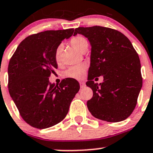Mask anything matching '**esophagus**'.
<instances>
[{
	"instance_id": "esophagus-1",
	"label": "esophagus",
	"mask_w": 153,
	"mask_h": 153,
	"mask_svg": "<svg viewBox=\"0 0 153 153\" xmlns=\"http://www.w3.org/2000/svg\"><path fill=\"white\" fill-rule=\"evenodd\" d=\"M79 85H80V88H85V86H86V85H85V83L84 82H79Z\"/></svg>"
}]
</instances>
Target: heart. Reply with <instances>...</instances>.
<instances>
[{"label": "heart", "mask_w": 153, "mask_h": 153, "mask_svg": "<svg viewBox=\"0 0 153 153\" xmlns=\"http://www.w3.org/2000/svg\"><path fill=\"white\" fill-rule=\"evenodd\" d=\"M69 42L74 48H76L77 50L82 52H83L84 51H86L88 47V39L82 36H74L71 38ZM62 52H63V45L59 44L55 48V52H54V59H55V63L57 65H60L61 63ZM87 68H88V66L85 63L75 65V66H71L63 72V76L65 78L80 79L85 75Z\"/></svg>", "instance_id": "obj_1"}]
</instances>
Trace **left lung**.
Returning a JSON list of instances; mask_svg holds the SVG:
<instances>
[{
  "label": "left lung",
  "instance_id": "8db88e82",
  "mask_svg": "<svg viewBox=\"0 0 153 153\" xmlns=\"http://www.w3.org/2000/svg\"><path fill=\"white\" fill-rule=\"evenodd\" d=\"M91 45L90 66L87 86L93 92L87 102L92 115L101 120L117 123L126 120L135 109L142 86L139 55L124 34L101 26L75 29ZM103 76L98 85L93 79Z\"/></svg>",
  "mask_w": 153,
  "mask_h": 153
}]
</instances>
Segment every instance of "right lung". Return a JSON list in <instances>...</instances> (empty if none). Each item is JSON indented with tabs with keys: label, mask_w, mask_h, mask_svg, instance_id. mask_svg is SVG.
Wrapping results in <instances>:
<instances>
[{
	"label": "right lung",
	"mask_w": 153,
	"mask_h": 153,
	"mask_svg": "<svg viewBox=\"0 0 153 153\" xmlns=\"http://www.w3.org/2000/svg\"><path fill=\"white\" fill-rule=\"evenodd\" d=\"M74 28L46 30L24 39L11 57L8 67L9 91L22 119L32 127L50 128L65 117L70 103L79 90L74 79L51 84L57 64L55 48L73 35Z\"/></svg>",
	"instance_id": "obj_1"
}]
</instances>
